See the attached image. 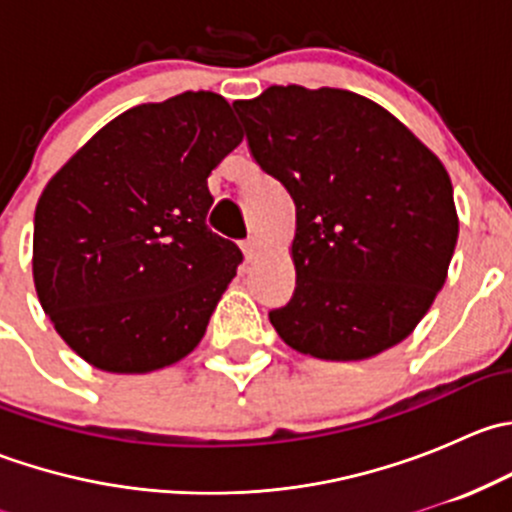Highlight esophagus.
I'll return each instance as SVG.
<instances>
[{"label":"esophagus","mask_w":512,"mask_h":512,"mask_svg":"<svg viewBox=\"0 0 512 512\" xmlns=\"http://www.w3.org/2000/svg\"><path fill=\"white\" fill-rule=\"evenodd\" d=\"M242 252H245L247 260H255L257 250H260V240L257 237H247V240H242Z\"/></svg>","instance_id":"obj_1"}]
</instances>
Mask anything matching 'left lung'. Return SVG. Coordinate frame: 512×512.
I'll return each mask as SVG.
<instances>
[{"mask_svg":"<svg viewBox=\"0 0 512 512\" xmlns=\"http://www.w3.org/2000/svg\"><path fill=\"white\" fill-rule=\"evenodd\" d=\"M252 158L297 208L282 342L361 361L404 342L443 287L458 240L453 185L436 153L386 108L344 89L270 86L232 103Z\"/></svg>","mask_w":512,"mask_h":512,"instance_id":"1","label":"left lung"}]
</instances>
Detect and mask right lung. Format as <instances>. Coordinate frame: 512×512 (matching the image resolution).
Wrapping results in <instances>:
<instances>
[{
	"label": "right lung",
	"instance_id": "right-lung-1",
	"mask_svg": "<svg viewBox=\"0 0 512 512\" xmlns=\"http://www.w3.org/2000/svg\"><path fill=\"white\" fill-rule=\"evenodd\" d=\"M242 131L213 91L113 118L46 183L34 213V287L91 366L148 374L188 356L242 252L215 235L208 175Z\"/></svg>",
	"mask_w": 512,
	"mask_h": 512
}]
</instances>
